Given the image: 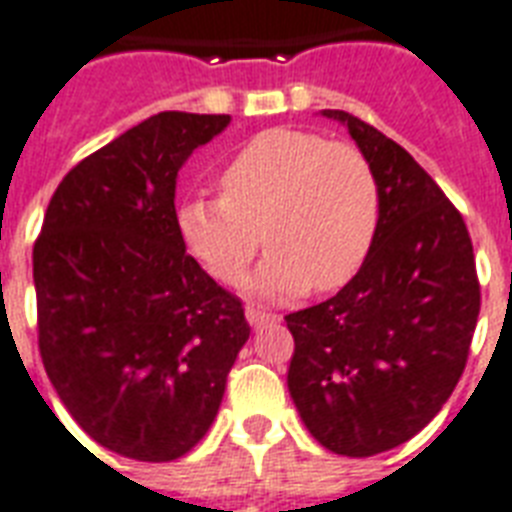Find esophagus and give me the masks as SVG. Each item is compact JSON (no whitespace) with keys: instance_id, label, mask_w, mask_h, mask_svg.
Returning <instances> with one entry per match:
<instances>
[{"instance_id":"obj_1","label":"esophagus","mask_w":512,"mask_h":512,"mask_svg":"<svg viewBox=\"0 0 512 512\" xmlns=\"http://www.w3.org/2000/svg\"><path fill=\"white\" fill-rule=\"evenodd\" d=\"M247 322L252 327H265V325H271V322H276V314H271V311H265V308L260 306H249Z\"/></svg>"}]
</instances>
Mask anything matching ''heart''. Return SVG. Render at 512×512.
I'll list each match as a JSON object with an SVG mask.
<instances>
[{"instance_id":"obj_1","label":"heart","mask_w":512,"mask_h":512,"mask_svg":"<svg viewBox=\"0 0 512 512\" xmlns=\"http://www.w3.org/2000/svg\"><path fill=\"white\" fill-rule=\"evenodd\" d=\"M220 185L222 195H190L177 209L187 252L220 282L244 279L263 236L273 249L252 290L268 298L338 290L368 260L381 190L354 144L306 128H268L230 158Z\"/></svg>"}]
</instances>
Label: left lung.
<instances>
[{
	"label": "left lung",
	"instance_id": "8db88e82",
	"mask_svg": "<svg viewBox=\"0 0 512 512\" xmlns=\"http://www.w3.org/2000/svg\"><path fill=\"white\" fill-rule=\"evenodd\" d=\"M373 166L381 222L360 273L325 303L287 314V386L308 432L333 454L373 456L438 416L467 365L481 284L462 214L397 142L343 109Z\"/></svg>",
	"mask_w": 512,
	"mask_h": 512
}]
</instances>
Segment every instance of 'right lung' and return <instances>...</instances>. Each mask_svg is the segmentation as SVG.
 <instances>
[{
  "instance_id": "obj_1",
  "label": "right lung",
  "mask_w": 512,
  "mask_h": 512,
  "mask_svg": "<svg viewBox=\"0 0 512 512\" xmlns=\"http://www.w3.org/2000/svg\"><path fill=\"white\" fill-rule=\"evenodd\" d=\"M230 115L158 112L74 166L34 241L39 354L99 446L171 462L204 438L249 338L236 295L187 255L177 174Z\"/></svg>"
}]
</instances>
